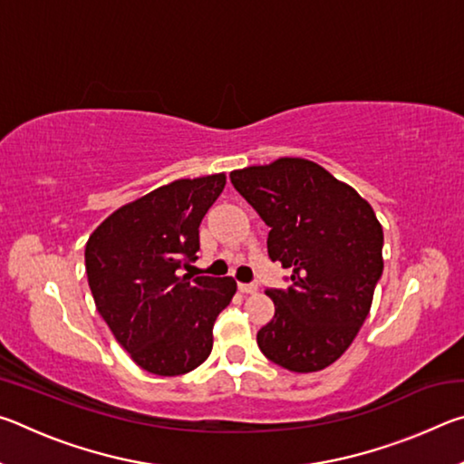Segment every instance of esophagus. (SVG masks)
Instances as JSON below:
<instances>
[{
	"label": "esophagus",
	"mask_w": 464,
	"mask_h": 464,
	"mask_svg": "<svg viewBox=\"0 0 464 464\" xmlns=\"http://www.w3.org/2000/svg\"><path fill=\"white\" fill-rule=\"evenodd\" d=\"M237 288H239V293H243V295H251V293H256L257 290V285H254V282H239L237 285Z\"/></svg>",
	"instance_id": "1"
}]
</instances>
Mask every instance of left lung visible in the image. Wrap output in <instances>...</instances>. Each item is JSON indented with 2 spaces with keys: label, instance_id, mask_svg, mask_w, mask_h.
Segmentation results:
<instances>
[{
  "label": "left lung",
  "instance_id": "obj_1",
  "mask_svg": "<svg viewBox=\"0 0 464 464\" xmlns=\"http://www.w3.org/2000/svg\"><path fill=\"white\" fill-rule=\"evenodd\" d=\"M231 184L270 227V260L290 270L286 290H266L276 311L257 345L286 371H324L371 311L382 274L379 218L354 188L301 157L235 169Z\"/></svg>",
  "mask_w": 464,
  "mask_h": 464
}]
</instances>
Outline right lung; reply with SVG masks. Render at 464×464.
Masks as SVG:
<instances>
[{"mask_svg": "<svg viewBox=\"0 0 464 464\" xmlns=\"http://www.w3.org/2000/svg\"><path fill=\"white\" fill-rule=\"evenodd\" d=\"M225 174L176 179L114 210L85 246L96 309L143 371L178 376L213 350V325L237 290L231 276L182 274Z\"/></svg>", "mask_w": 464, "mask_h": 464, "instance_id": "1", "label": "right lung"}]
</instances>
